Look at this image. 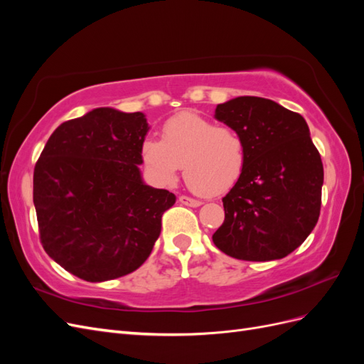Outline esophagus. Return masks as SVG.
Listing matches in <instances>:
<instances>
[{
	"label": "esophagus",
	"instance_id": "1",
	"mask_svg": "<svg viewBox=\"0 0 364 364\" xmlns=\"http://www.w3.org/2000/svg\"><path fill=\"white\" fill-rule=\"evenodd\" d=\"M179 202H181L182 205L191 206V208H197V206H200V205H202V202H200V200L191 199V197H188V196H181V197H179Z\"/></svg>",
	"mask_w": 364,
	"mask_h": 364
}]
</instances>
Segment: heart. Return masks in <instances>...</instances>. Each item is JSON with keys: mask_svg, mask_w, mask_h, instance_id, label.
<instances>
[{"mask_svg": "<svg viewBox=\"0 0 364 364\" xmlns=\"http://www.w3.org/2000/svg\"><path fill=\"white\" fill-rule=\"evenodd\" d=\"M141 158L158 183H171L181 165L185 182L205 196L222 194L240 179L246 162V146L238 132L194 112L165 121L162 139L146 138Z\"/></svg>", "mask_w": 364, "mask_h": 364, "instance_id": "1", "label": "heart"}]
</instances>
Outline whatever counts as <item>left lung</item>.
I'll return each instance as SVG.
<instances>
[{
	"instance_id": "obj_1",
	"label": "left lung",
	"mask_w": 364,
	"mask_h": 364,
	"mask_svg": "<svg viewBox=\"0 0 364 364\" xmlns=\"http://www.w3.org/2000/svg\"><path fill=\"white\" fill-rule=\"evenodd\" d=\"M215 119L246 146L240 179L225 197V222L214 245L245 261L287 257L314 229L322 203L323 165L302 115L261 97L217 105Z\"/></svg>"
}]
</instances>
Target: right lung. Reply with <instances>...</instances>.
<instances>
[{
	"label": "right lung",
	"instance_id": "add662e5",
	"mask_svg": "<svg viewBox=\"0 0 364 364\" xmlns=\"http://www.w3.org/2000/svg\"><path fill=\"white\" fill-rule=\"evenodd\" d=\"M142 112L97 107L48 138L33 174L41 243L65 270L103 282L136 270L176 202L142 181Z\"/></svg>",
	"mask_w": 364,
	"mask_h": 364
}]
</instances>
